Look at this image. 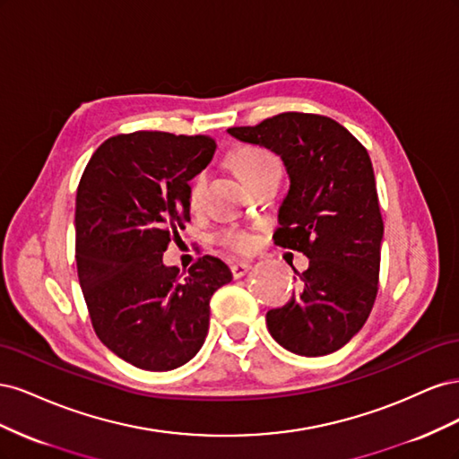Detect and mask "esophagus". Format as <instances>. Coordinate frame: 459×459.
Instances as JSON below:
<instances>
[{
    "instance_id": "1",
    "label": "esophagus",
    "mask_w": 459,
    "mask_h": 459,
    "mask_svg": "<svg viewBox=\"0 0 459 459\" xmlns=\"http://www.w3.org/2000/svg\"><path fill=\"white\" fill-rule=\"evenodd\" d=\"M251 268H253L251 262H235V264H231V266H230L233 280H239V277H243Z\"/></svg>"
}]
</instances>
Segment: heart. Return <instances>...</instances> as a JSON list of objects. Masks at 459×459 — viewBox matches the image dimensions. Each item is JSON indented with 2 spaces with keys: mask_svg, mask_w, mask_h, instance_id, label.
<instances>
[{
  "mask_svg": "<svg viewBox=\"0 0 459 459\" xmlns=\"http://www.w3.org/2000/svg\"><path fill=\"white\" fill-rule=\"evenodd\" d=\"M231 164L235 172L241 176L243 182L251 186L255 179H258L262 174H266L273 169H281V162L272 151L258 147V145H243L231 152ZM206 187V174L199 172L191 179L187 201L191 208H199L203 203V193ZM218 241L233 253L247 255L253 251L255 247V235L247 230L239 228H228L218 233Z\"/></svg>",
  "mask_w": 459,
  "mask_h": 459,
  "instance_id": "b5f03b06",
  "label": "heart"
}]
</instances>
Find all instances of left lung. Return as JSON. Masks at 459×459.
<instances>
[{"instance_id":"8db88e82","label":"left lung","mask_w":459,"mask_h":459,"mask_svg":"<svg viewBox=\"0 0 459 459\" xmlns=\"http://www.w3.org/2000/svg\"><path fill=\"white\" fill-rule=\"evenodd\" d=\"M287 166L290 187L273 241L310 258L300 290L266 314L272 337L299 356L339 351L364 327L379 290L383 218L366 147L329 117L281 113L228 130Z\"/></svg>"}]
</instances>
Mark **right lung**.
I'll return each instance as SVG.
<instances>
[{"mask_svg":"<svg viewBox=\"0 0 459 459\" xmlns=\"http://www.w3.org/2000/svg\"><path fill=\"white\" fill-rule=\"evenodd\" d=\"M211 135L132 132L91 155L76 191V268L95 335L147 371L184 366L208 333L211 297L231 281L214 256L189 272L162 253L189 216V179L211 162Z\"/></svg>","mask_w":459,"mask_h":459,"instance_id":"right-lung-1","label":"right lung"}]
</instances>
